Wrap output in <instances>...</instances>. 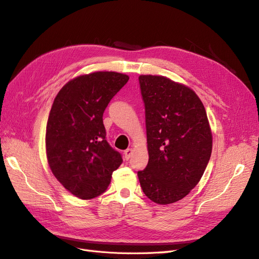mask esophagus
Instances as JSON below:
<instances>
[{
	"label": "esophagus",
	"mask_w": 259,
	"mask_h": 259,
	"mask_svg": "<svg viewBox=\"0 0 259 259\" xmlns=\"http://www.w3.org/2000/svg\"><path fill=\"white\" fill-rule=\"evenodd\" d=\"M133 152H134V150H133L132 148L126 149V150L124 151V158H125V160H130V159H131V156H132V154H133Z\"/></svg>",
	"instance_id": "34e87169"
}]
</instances>
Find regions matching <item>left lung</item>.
Listing matches in <instances>:
<instances>
[{
	"mask_svg": "<svg viewBox=\"0 0 259 259\" xmlns=\"http://www.w3.org/2000/svg\"><path fill=\"white\" fill-rule=\"evenodd\" d=\"M146 111L148 165L138 171L147 197L158 204L185 198L210 158L213 137L201 99L166 76L139 75Z\"/></svg>",
	"mask_w": 259,
	"mask_h": 259,
	"instance_id": "8db88e82",
	"label": "left lung"
}]
</instances>
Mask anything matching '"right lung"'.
<instances>
[{"label": "right lung", "instance_id": "right-lung-1", "mask_svg": "<svg viewBox=\"0 0 259 259\" xmlns=\"http://www.w3.org/2000/svg\"><path fill=\"white\" fill-rule=\"evenodd\" d=\"M128 75L96 71L66 83L55 97L46 125V158L52 173L74 197L104 193L123 162L106 140L103 114Z\"/></svg>", "mask_w": 259, "mask_h": 259}]
</instances>
